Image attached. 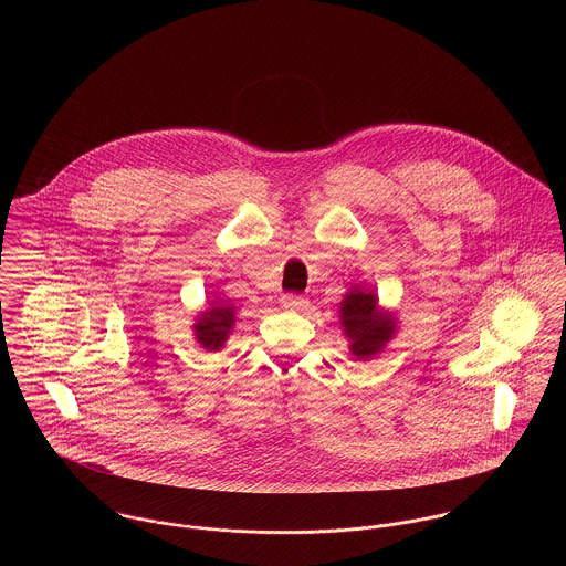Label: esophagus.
<instances>
[{
	"label": "esophagus",
	"instance_id": "obj_1",
	"mask_svg": "<svg viewBox=\"0 0 566 566\" xmlns=\"http://www.w3.org/2000/svg\"><path fill=\"white\" fill-rule=\"evenodd\" d=\"M281 305L285 307V310H305L307 307V298L305 296H301V294H283L281 296Z\"/></svg>",
	"mask_w": 566,
	"mask_h": 566
}]
</instances>
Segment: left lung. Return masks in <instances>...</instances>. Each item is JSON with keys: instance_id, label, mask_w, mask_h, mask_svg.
Here are the masks:
<instances>
[{"instance_id": "left-lung-1", "label": "left lung", "mask_w": 566, "mask_h": 566, "mask_svg": "<svg viewBox=\"0 0 566 566\" xmlns=\"http://www.w3.org/2000/svg\"><path fill=\"white\" fill-rule=\"evenodd\" d=\"M339 324L350 339V353L357 359H370L395 337V314L379 307L373 290L353 287L339 303Z\"/></svg>"}]
</instances>
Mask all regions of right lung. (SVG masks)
Masks as SVG:
<instances>
[{"mask_svg": "<svg viewBox=\"0 0 566 566\" xmlns=\"http://www.w3.org/2000/svg\"><path fill=\"white\" fill-rule=\"evenodd\" d=\"M235 324V310L227 307L222 303H211L209 310H205L193 324L196 339L207 350H220L233 331Z\"/></svg>", "mask_w": 566, "mask_h": 566, "instance_id": "1", "label": "right lung"}]
</instances>
